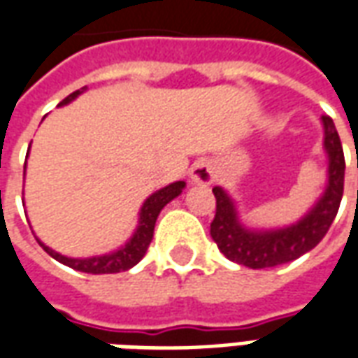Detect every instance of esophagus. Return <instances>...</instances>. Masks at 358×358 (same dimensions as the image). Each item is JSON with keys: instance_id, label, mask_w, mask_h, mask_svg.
Masks as SVG:
<instances>
[{"instance_id": "esophagus-1", "label": "esophagus", "mask_w": 358, "mask_h": 358, "mask_svg": "<svg viewBox=\"0 0 358 358\" xmlns=\"http://www.w3.org/2000/svg\"><path fill=\"white\" fill-rule=\"evenodd\" d=\"M189 180L197 186H210L217 180V166H215L213 161L199 159L189 169Z\"/></svg>"}]
</instances>
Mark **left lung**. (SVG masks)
Listing matches in <instances>:
<instances>
[{
  "mask_svg": "<svg viewBox=\"0 0 358 358\" xmlns=\"http://www.w3.org/2000/svg\"><path fill=\"white\" fill-rule=\"evenodd\" d=\"M322 149L326 153V186L310 209L292 224L261 226L248 224L240 215V205L222 186L213 187L217 197V215L210 222V236L217 241L220 253L232 263L248 268H270L292 263L316 248L338 215L345 159L338 130L330 117H322Z\"/></svg>",
  "mask_w": 358,
  "mask_h": 358,
  "instance_id": "left-lung-1",
  "label": "left lung"
}]
</instances>
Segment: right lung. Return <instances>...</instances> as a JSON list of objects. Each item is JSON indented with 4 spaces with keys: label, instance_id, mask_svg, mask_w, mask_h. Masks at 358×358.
Here are the masks:
<instances>
[{
    "label": "right lung",
    "instance_id": "1",
    "mask_svg": "<svg viewBox=\"0 0 358 358\" xmlns=\"http://www.w3.org/2000/svg\"><path fill=\"white\" fill-rule=\"evenodd\" d=\"M86 86L80 90H76L73 94L65 97L63 101L59 103V107L63 105H69L71 101H74L80 94L86 92ZM30 151V149H28ZM186 187V182L184 180H178V182H172L169 186L157 189L153 194L149 195L148 199L143 201V205L140 207V213H138V226L134 234L126 240L124 245L113 249L109 253H103V255H94V257H66L57 253L55 249L48 248L40 238H36L38 243L42 245L43 251L51 255L55 261L63 263L65 266H71V268L78 270V272H88V274H117V272H124V270H130L132 266L140 263L145 251H148L149 243L153 240V230H155V222L159 213L164 209L166 203H171L172 199H176ZM24 205V203H22Z\"/></svg>",
    "mask_w": 358,
    "mask_h": 358
}]
</instances>
